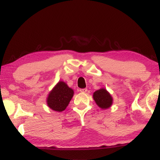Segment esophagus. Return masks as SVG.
<instances>
[{
	"mask_svg": "<svg viewBox=\"0 0 160 160\" xmlns=\"http://www.w3.org/2000/svg\"><path fill=\"white\" fill-rule=\"evenodd\" d=\"M80 91L81 93H86L87 91V89H81Z\"/></svg>",
	"mask_w": 160,
	"mask_h": 160,
	"instance_id": "1",
	"label": "esophagus"
}]
</instances>
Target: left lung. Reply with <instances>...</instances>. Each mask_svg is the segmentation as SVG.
I'll return each instance as SVG.
<instances>
[{
    "mask_svg": "<svg viewBox=\"0 0 160 160\" xmlns=\"http://www.w3.org/2000/svg\"><path fill=\"white\" fill-rule=\"evenodd\" d=\"M93 98L96 104L102 109L109 108L113 102V97L104 88H101L95 91L93 94Z\"/></svg>",
    "mask_w": 160,
    "mask_h": 160,
    "instance_id": "obj_1",
    "label": "left lung"
}]
</instances>
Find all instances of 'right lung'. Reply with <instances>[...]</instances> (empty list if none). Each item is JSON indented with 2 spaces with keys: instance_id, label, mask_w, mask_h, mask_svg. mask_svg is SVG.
I'll return each instance as SVG.
<instances>
[{
  "instance_id": "right-lung-1",
  "label": "right lung",
  "mask_w": 160,
  "mask_h": 160,
  "mask_svg": "<svg viewBox=\"0 0 160 160\" xmlns=\"http://www.w3.org/2000/svg\"><path fill=\"white\" fill-rule=\"evenodd\" d=\"M73 94V90L69 87L66 82L59 81L48 94L47 106L53 111L62 112L69 105Z\"/></svg>"
}]
</instances>
